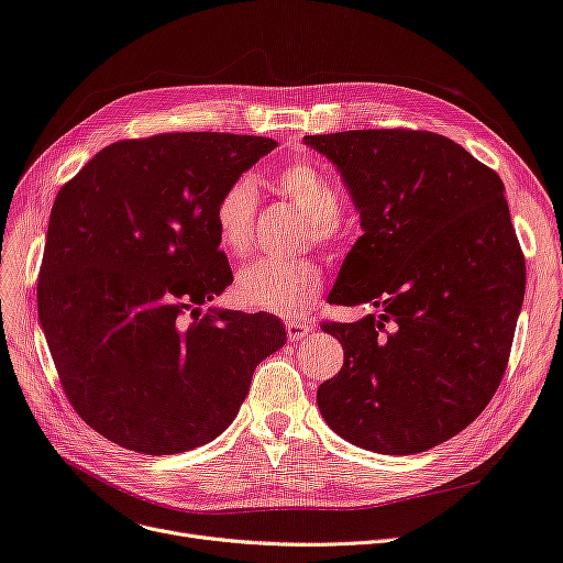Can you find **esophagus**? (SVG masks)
Listing matches in <instances>:
<instances>
[{
  "label": "esophagus",
  "instance_id": "esophagus-1",
  "mask_svg": "<svg viewBox=\"0 0 563 563\" xmlns=\"http://www.w3.org/2000/svg\"><path fill=\"white\" fill-rule=\"evenodd\" d=\"M285 331H287L289 342H299V340L308 338L314 329L310 327V323H306V321H287L285 323Z\"/></svg>",
  "mask_w": 563,
  "mask_h": 563
}]
</instances>
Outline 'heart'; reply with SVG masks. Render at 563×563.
Listing matches in <instances>:
<instances>
[{
    "label": "heart",
    "instance_id": "heart-1",
    "mask_svg": "<svg viewBox=\"0 0 563 563\" xmlns=\"http://www.w3.org/2000/svg\"><path fill=\"white\" fill-rule=\"evenodd\" d=\"M272 183L308 219L314 242H335L342 194L327 173L310 159H294L274 173ZM257 205V187L249 175L234 177L221 191L214 207V230L228 255L244 257L251 251ZM321 287L323 276L314 262L255 260L236 276L234 297L249 310L299 317L317 303Z\"/></svg>",
    "mask_w": 563,
    "mask_h": 563
}]
</instances>
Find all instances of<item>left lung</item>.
<instances>
[{"label": "left lung", "instance_id": "obj_1", "mask_svg": "<svg viewBox=\"0 0 563 563\" xmlns=\"http://www.w3.org/2000/svg\"><path fill=\"white\" fill-rule=\"evenodd\" d=\"M329 157L363 234L331 291L378 314L327 321L344 349L317 404L329 427L376 454L450 440L493 399L525 297V257L499 175L422 130L303 136Z\"/></svg>", "mask_w": 563, "mask_h": 563}]
</instances>
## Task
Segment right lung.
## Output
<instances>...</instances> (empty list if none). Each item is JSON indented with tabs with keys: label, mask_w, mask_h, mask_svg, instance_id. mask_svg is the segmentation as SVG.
<instances>
[{
	"label": "right lung",
	"mask_w": 563,
	"mask_h": 563,
	"mask_svg": "<svg viewBox=\"0 0 563 563\" xmlns=\"http://www.w3.org/2000/svg\"><path fill=\"white\" fill-rule=\"evenodd\" d=\"M276 145L219 132L115 141L56 194L38 319L68 401L115 445H207L287 342L274 314L198 310L232 283L217 200Z\"/></svg>",
	"instance_id": "right-lung-1"
}]
</instances>
